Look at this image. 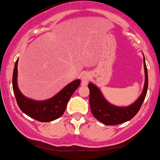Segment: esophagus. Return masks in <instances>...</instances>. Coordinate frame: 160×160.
I'll return each mask as SVG.
<instances>
[{
	"mask_svg": "<svg viewBox=\"0 0 160 160\" xmlns=\"http://www.w3.org/2000/svg\"><path fill=\"white\" fill-rule=\"evenodd\" d=\"M91 75L88 72H84L82 75V83L83 85H86L89 80L91 79Z\"/></svg>",
	"mask_w": 160,
	"mask_h": 160,
	"instance_id": "34e87169",
	"label": "esophagus"
}]
</instances>
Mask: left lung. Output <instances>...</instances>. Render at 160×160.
I'll return each instance as SVG.
<instances>
[{
	"instance_id": "obj_1",
	"label": "left lung",
	"mask_w": 160,
	"mask_h": 160,
	"mask_svg": "<svg viewBox=\"0 0 160 160\" xmlns=\"http://www.w3.org/2000/svg\"><path fill=\"white\" fill-rule=\"evenodd\" d=\"M143 65L145 71L143 90L139 98L128 107H118L110 104L104 98L98 88L92 82L88 84L90 90L89 104L92 114L96 119L105 125H117L130 121L138 113L147 95L148 88V73L145 58H143Z\"/></svg>"
}]
</instances>
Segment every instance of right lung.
Wrapping results in <instances>:
<instances>
[{
  "label": "right lung",
  "instance_id": "right-lung-1",
  "mask_svg": "<svg viewBox=\"0 0 160 160\" xmlns=\"http://www.w3.org/2000/svg\"><path fill=\"white\" fill-rule=\"evenodd\" d=\"M18 64V59H17L13 73V90L20 110L29 117L40 122H50L60 118L65 112L68 100L80 85V79L72 82L48 100H32L23 95L19 90Z\"/></svg>",
  "mask_w": 160,
  "mask_h": 160
}]
</instances>
